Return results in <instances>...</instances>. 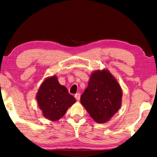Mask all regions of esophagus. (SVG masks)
Segmentation results:
<instances>
[{
  "mask_svg": "<svg viewBox=\"0 0 157 157\" xmlns=\"http://www.w3.org/2000/svg\"><path fill=\"white\" fill-rule=\"evenodd\" d=\"M75 97L76 100L79 101V100H80V98H81V94H80V93H76V94H75Z\"/></svg>",
  "mask_w": 157,
  "mask_h": 157,
  "instance_id": "obj_1",
  "label": "esophagus"
}]
</instances>
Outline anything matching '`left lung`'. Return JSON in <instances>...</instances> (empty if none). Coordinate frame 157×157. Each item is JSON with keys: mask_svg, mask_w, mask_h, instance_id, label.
<instances>
[{"mask_svg": "<svg viewBox=\"0 0 157 157\" xmlns=\"http://www.w3.org/2000/svg\"><path fill=\"white\" fill-rule=\"evenodd\" d=\"M122 90L107 69L97 70L90 76L81 103L96 122L105 123L120 109Z\"/></svg>", "mask_w": 157, "mask_h": 157, "instance_id": "8db88e82", "label": "left lung"}]
</instances>
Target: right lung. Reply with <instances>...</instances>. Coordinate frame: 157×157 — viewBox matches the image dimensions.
Segmentation results:
<instances>
[{
	"mask_svg": "<svg viewBox=\"0 0 157 157\" xmlns=\"http://www.w3.org/2000/svg\"><path fill=\"white\" fill-rule=\"evenodd\" d=\"M36 99L43 116L52 121L60 120L76 102L67 89L59 83L56 75L44 80L38 89Z\"/></svg>",
	"mask_w": 157,
	"mask_h": 157,
	"instance_id": "add662e5",
	"label": "right lung"
}]
</instances>
